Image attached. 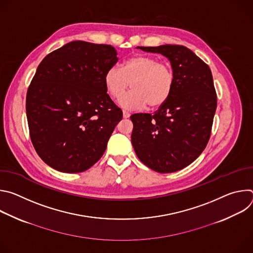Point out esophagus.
<instances>
[{"label":"esophagus","mask_w":253,"mask_h":253,"mask_svg":"<svg viewBox=\"0 0 253 253\" xmlns=\"http://www.w3.org/2000/svg\"><path fill=\"white\" fill-rule=\"evenodd\" d=\"M123 117H124V118H129V117H130V113L127 112V111H125V110H123Z\"/></svg>","instance_id":"34e87169"}]
</instances>
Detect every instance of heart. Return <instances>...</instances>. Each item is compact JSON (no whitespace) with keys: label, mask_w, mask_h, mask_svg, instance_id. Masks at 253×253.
Wrapping results in <instances>:
<instances>
[{"label":"heart","mask_w":253,"mask_h":253,"mask_svg":"<svg viewBox=\"0 0 253 253\" xmlns=\"http://www.w3.org/2000/svg\"><path fill=\"white\" fill-rule=\"evenodd\" d=\"M174 82L170 65L143 55L125 60L121 69L109 68L104 76L106 90L114 99H120L131 83L132 91L120 100L128 109H139L146 104L150 108L163 105L172 93Z\"/></svg>","instance_id":"heart-1"}]
</instances>
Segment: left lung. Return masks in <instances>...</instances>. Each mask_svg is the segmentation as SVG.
<instances>
[{
    "label": "left lung",
    "instance_id": "1",
    "mask_svg": "<svg viewBox=\"0 0 253 253\" xmlns=\"http://www.w3.org/2000/svg\"><path fill=\"white\" fill-rule=\"evenodd\" d=\"M168 58L174 87L153 115H131L132 145L146 166L171 173L191 164L210 138L217 96L210 68L190 49L180 45L138 47Z\"/></svg>",
    "mask_w": 253,
    "mask_h": 253
}]
</instances>
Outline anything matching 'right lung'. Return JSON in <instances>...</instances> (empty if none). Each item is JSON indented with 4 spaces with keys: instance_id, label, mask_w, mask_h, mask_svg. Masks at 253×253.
<instances>
[{
    "instance_id": "right-lung-1",
    "label": "right lung",
    "mask_w": 253,
    "mask_h": 253,
    "mask_svg": "<svg viewBox=\"0 0 253 253\" xmlns=\"http://www.w3.org/2000/svg\"><path fill=\"white\" fill-rule=\"evenodd\" d=\"M118 61L111 45L70 42L48 54L26 97L33 146L50 167L79 173L104 154L122 110L107 94L106 71Z\"/></svg>"
}]
</instances>
